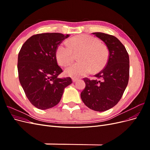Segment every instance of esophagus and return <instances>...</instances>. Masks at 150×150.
I'll return each mask as SVG.
<instances>
[{"mask_svg": "<svg viewBox=\"0 0 150 150\" xmlns=\"http://www.w3.org/2000/svg\"><path fill=\"white\" fill-rule=\"evenodd\" d=\"M72 81H73V82L74 83V82H76V81L78 80V78H72Z\"/></svg>", "mask_w": 150, "mask_h": 150, "instance_id": "obj_1", "label": "esophagus"}]
</instances>
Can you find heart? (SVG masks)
<instances>
[{
    "label": "heart",
    "mask_w": 150,
    "mask_h": 150,
    "mask_svg": "<svg viewBox=\"0 0 150 150\" xmlns=\"http://www.w3.org/2000/svg\"><path fill=\"white\" fill-rule=\"evenodd\" d=\"M74 52L79 53V61L67 66V76L79 78L89 74L92 70L97 72L106 64L109 51L105 45L99 40L89 35H80L72 38L69 43L62 42L57 47L56 56L61 65L66 66L74 60Z\"/></svg>",
    "instance_id": "obj_1"
}]
</instances>
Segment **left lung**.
Masks as SVG:
<instances>
[{
  "mask_svg": "<svg viewBox=\"0 0 150 150\" xmlns=\"http://www.w3.org/2000/svg\"><path fill=\"white\" fill-rule=\"evenodd\" d=\"M105 43L109 51L106 66L94 79H83L86 87L81 98L86 106L96 111H105L120 101L128 83L129 55L124 45L114 35L93 33Z\"/></svg>",
  "mask_w": 150,
  "mask_h": 150,
  "instance_id": "8db88e82",
  "label": "left lung"
}]
</instances>
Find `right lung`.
<instances>
[{"instance_id":"1","label":"right lung","mask_w":150,"mask_h":150,"mask_svg":"<svg viewBox=\"0 0 150 150\" xmlns=\"http://www.w3.org/2000/svg\"><path fill=\"white\" fill-rule=\"evenodd\" d=\"M69 35L42 33L31 36L20 50L17 69L20 83L30 103L39 110L59 103L71 78H59L62 70L57 64V47Z\"/></svg>"}]
</instances>
